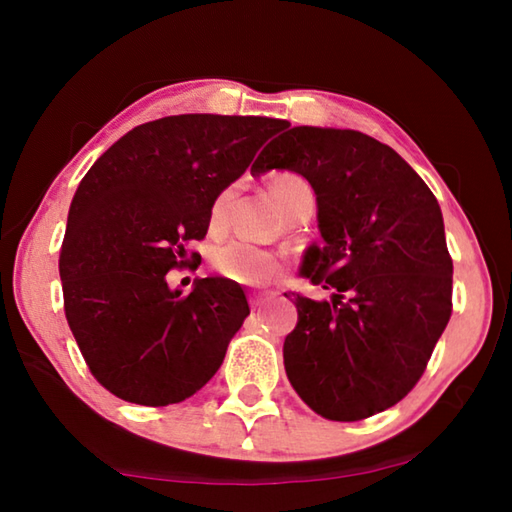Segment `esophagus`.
<instances>
[{
  "mask_svg": "<svg viewBox=\"0 0 512 512\" xmlns=\"http://www.w3.org/2000/svg\"><path fill=\"white\" fill-rule=\"evenodd\" d=\"M275 291H250V305L255 309L262 307L268 298H273Z\"/></svg>",
  "mask_w": 512,
  "mask_h": 512,
  "instance_id": "esophagus-1",
  "label": "esophagus"
}]
</instances>
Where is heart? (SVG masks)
I'll return each mask as SVG.
<instances>
[{
    "mask_svg": "<svg viewBox=\"0 0 512 512\" xmlns=\"http://www.w3.org/2000/svg\"><path fill=\"white\" fill-rule=\"evenodd\" d=\"M268 189L284 212L291 219L305 210H314V192H311L309 183L298 173H275L268 180ZM237 187H225L223 192L214 198L212 203V225L214 228H223L228 223V216L235 203ZM212 266L214 271L228 277L232 282L239 284H253V287H262L277 280L284 271V259L273 253V250L259 248L248 244V241H228V244L219 246L212 253Z\"/></svg>",
    "mask_w": 512,
    "mask_h": 512,
    "instance_id": "obj_1",
    "label": "heart"
}]
</instances>
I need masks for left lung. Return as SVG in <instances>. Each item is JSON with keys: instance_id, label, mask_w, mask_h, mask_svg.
<instances>
[{"instance_id": "1", "label": "left lung", "mask_w": 512, "mask_h": 512, "mask_svg": "<svg viewBox=\"0 0 512 512\" xmlns=\"http://www.w3.org/2000/svg\"><path fill=\"white\" fill-rule=\"evenodd\" d=\"M289 126L253 173L289 169L314 187L323 246L307 250L302 275L332 298L293 293L298 325L284 339V368L311 411L357 422L413 391L452 316L443 212L375 137Z\"/></svg>"}]
</instances>
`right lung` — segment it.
Returning <instances> with one entry per match:
<instances>
[{"label": "right lung", "mask_w": 512, "mask_h": 512, "mask_svg": "<svg viewBox=\"0 0 512 512\" xmlns=\"http://www.w3.org/2000/svg\"><path fill=\"white\" fill-rule=\"evenodd\" d=\"M282 119L173 115L128 131L85 173L67 216L60 280L69 329L90 372L119 400L169 406L221 368L250 314L239 284L192 268L212 203L248 169Z\"/></svg>", "instance_id": "add662e5"}]
</instances>
